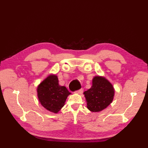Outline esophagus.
Returning <instances> with one entry per match:
<instances>
[{
  "label": "esophagus",
  "instance_id": "1",
  "mask_svg": "<svg viewBox=\"0 0 148 148\" xmlns=\"http://www.w3.org/2000/svg\"><path fill=\"white\" fill-rule=\"evenodd\" d=\"M83 92V89L81 88V89H79V90H77L76 92V93H77V94H82Z\"/></svg>",
  "mask_w": 148,
  "mask_h": 148
}]
</instances>
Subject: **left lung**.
Here are the masks:
<instances>
[{"label":"left lung","instance_id":"1","mask_svg":"<svg viewBox=\"0 0 148 148\" xmlns=\"http://www.w3.org/2000/svg\"><path fill=\"white\" fill-rule=\"evenodd\" d=\"M87 108L92 112H99L106 109L112 102L114 89L112 84L101 76H95L92 86L84 92Z\"/></svg>","mask_w":148,"mask_h":148}]
</instances>
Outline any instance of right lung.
I'll return each instance as SVG.
<instances>
[{
    "instance_id": "1",
    "label": "right lung",
    "mask_w": 148,
    "mask_h": 148,
    "mask_svg": "<svg viewBox=\"0 0 148 148\" xmlns=\"http://www.w3.org/2000/svg\"><path fill=\"white\" fill-rule=\"evenodd\" d=\"M71 94L67 88L59 85L57 76L51 74L37 87V97L41 105L50 112L57 113Z\"/></svg>"
}]
</instances>
